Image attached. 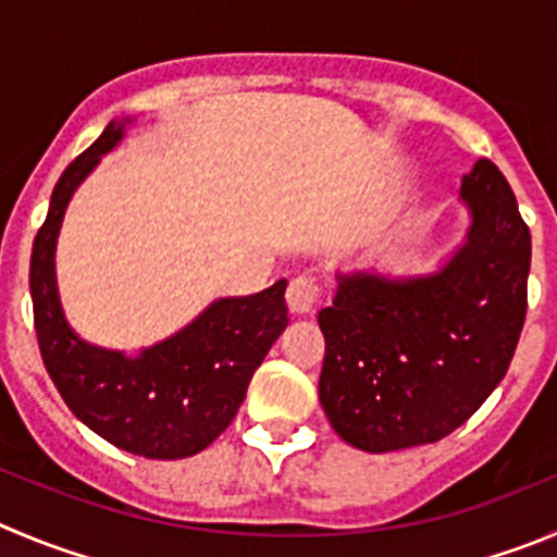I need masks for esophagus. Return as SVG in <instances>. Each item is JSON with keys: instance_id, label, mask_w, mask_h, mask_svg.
Returning <instances> with one entry per match:
<instances>
[{"instance_id": "obj_1", "label": "esophagus", "mask_w": 557, "mask_h": 557, "mask_svg": "<svg viewBox=\"0 0 557 557\" xmlns=\"http://www.w3.org/2000/svg\"><path fill=\"white\" fill-rule=\"evenodd\" d=\"M285 302L294 315H310L321 305V288L315 280L296 277L285 290Z\"/></svg>"}]
</instances>
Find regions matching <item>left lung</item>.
Segmentation results:
<instances>
[{
  "label": "left lung",
  "instance_id": "8db88e82",
  "mask_svg": "<svg viewBox=\"0 0 557 557\" xmlns=\"http://www.w3.org/2000/svg\"><path fill=\"white\" fill-rule=\"evenodd\" d=\"M465 244L440 272L337 274L319 313V398L332 429L368 454L436 443L506 376L528 313L530 231L490 159L461 178Z\"/></svg>",
  "mask_w": 557,
  "mask_h": 557
}]
</instances>
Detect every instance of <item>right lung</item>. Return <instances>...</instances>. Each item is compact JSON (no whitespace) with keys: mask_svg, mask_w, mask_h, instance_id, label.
Returning a JSON list of instances; mask_svg holds the SVG:
<instances>
[{"mask_svg":"<svg viewBox=\"0 0 557 557\" xmlns=\"http://www.w3.org/2000/svg\"><path fill=\"white\" fill-rule=\"evenodd\" d=\"M121 139L123 123H109L51 191L29 263L35 332L51 382L87 429L134 456L186 459L208 448L236 418L255 368L288 326V283L277 280L261 294L216 299L189 326L137 357L82 341L57 296V236L76 186Z\"/></svg>","mask_w":557,"mask_h":557,"instance_id":"add662e5","label":"right lung"}]
</instances>
